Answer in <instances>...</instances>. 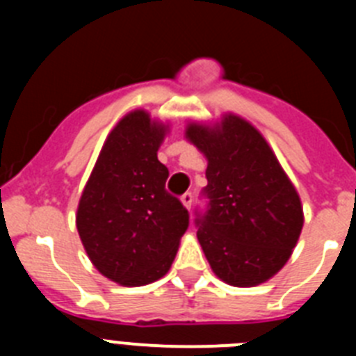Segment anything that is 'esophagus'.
<instances>
[{
  "instance_id": "34e87169",
  "label": "esophagus",
  "mask_w": 356,
  "mask_h": 356,
  "mask_svg": "<svg viewBox=\"0 0 356 356\" xmlns=\"http://www.w3.org/2000/svg\"><path fill=\"white\" fill-rule=\"evenodd\" d=\"M193 201H194L193 193H185L184 196H181V203H184V205H185V209L191 210V207H193Z\"/></svg>"
}]
</instances>
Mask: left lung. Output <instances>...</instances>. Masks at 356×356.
<instances>
[{"label": "left lung", "instance_id": "obj_1", "mask_svg": "<svg viewBox=\"0 0 356 356\" xmlns=\"http://www.w3.org/2000/svg\"><path fill=\"white\" fill-rule=\"evenodd\" d=\"M185 137L209 160V205L196 212V226L212 271L234 287L264 284L291 259L303 228L294 185L262 134L238 115L213 127L191 122Z\"/></svg>", "mask_w": 356, "mask_h": 356}]
</instances>
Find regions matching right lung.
<instances>
[{"label": "right lung", "mask_w": 356, "mask_h": 356, "mask_svg": "<svg viewBox=\"0 0 356 356\" xmlns=\"http://www.w3.org/2000/svg\"><path fill=\"white\" fill-rule=\"evenodd\" d=\"M168 127L144 110L110 131L78 203L76 228L97 271L139 287L169 271L188 212L165 191L169 171L156 156Z\"/></svg>", "instance_id": "obj_1"}]
</instances>
